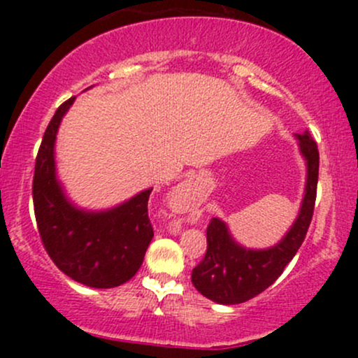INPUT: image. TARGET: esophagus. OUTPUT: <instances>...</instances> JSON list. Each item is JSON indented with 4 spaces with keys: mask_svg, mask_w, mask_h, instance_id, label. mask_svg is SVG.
<instances>
[{
    "mask_svg": "<svg viewBox=\"0 0 358 358\" xmlns=\"http://www.w3.org/2000/svg\"><path fill=\"white\" fill-rule=\"evenodd\" d=\"M178 192H185V190H183V188H182V190H178Z\"/></svg>",
    "mask_w": 358,
    "mask_h": 358,
    "instance_id": "obj_1",
    "label": "esophagus"
}]
</instances>
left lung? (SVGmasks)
Returning <instances> with one entry per match:
<instances>
[{
    "label": "left lung",
    "mask_w": 358,
    "mask_h": 358,
    "mask_svg": "<svg viewBox=\"0 0 358 358\" xmlns=\"http://www.w3.org/2000/svg\"><path fill=\"white\" fill-rule=\"evenodd\" d=\"M308 176L301 208L286 236L269 249H248L234 241L227 224L212 219L207 227V252L192 271V282L205 298L220 305H239L257 296L281 276L305 241L313 219L320 155L310 131L296 134Z\"/></svg>",
    "instance_id": "obj_1"
}]
</instances>
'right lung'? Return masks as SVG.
Here are the masks:
<instances>
[{
	"instance_id": "add662e5",
	"label": "right lung",
	"mask_w": 358,
	"mask_h": 358,
	"mask_svg": "<svg viewBox=\"0 0 358 358\" xmlns=\"http://www.w3.org/2000/svg\"><path fill=\"white\" fill-rule=\"evenodd\" d=\"M76 97L65 101L45 129L35 162L34 207L40 239L62 273L90 287H116L141 268L153 239L148 200L153 188L102 212L77 208L55 173V138Z\"/></svg>"
}]
</instances>
